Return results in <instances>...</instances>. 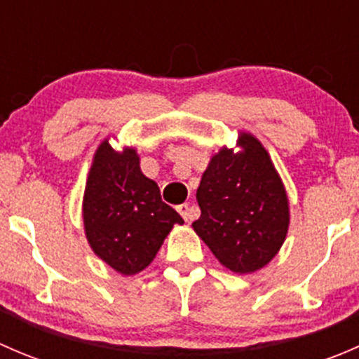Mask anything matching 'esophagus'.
<instances>
[{
  "label": "esophagus",
  "mask_w": 359,
  "mask_h": 359,
  "mask_svg": "<svg viewBox=\"0 0 359 359\" xmlns=\"http://www.w3.org/2000/svg\"><path fill=\"white\" fill-rule=\"evenodd\" d=\"M179 212L186 222H193V220L198 217V208L194 205H191V203H184V205H180Z\"/></svg>",
  "instance_id": "esophagus-1"
}]
</instances>
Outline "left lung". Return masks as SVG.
Instances as JSON below:
<instances>
[{
  "mask_svg": "<svg viewBox=\"0 0 359 359\" xmlns=\"http://www.w3.org/2000/svg\"><path fill=\"white\" fill-rule=\"evenodd\" d=\"M243 153L224 147L201 177L196 200L201 217L193 227L222 266L253 273L283 245L288 200L280 175L262 144L241 133Z\"/></svg>",
  "mask_w": 359,
  "mask_h": 359,
  "instance_id": "1",
  "label": "left lung"
}]
</instances>
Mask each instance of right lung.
Segmentation results:
<instances>
[{"mask_svg": "<svg viewBox=\"0 0 359 359\" xmlns=\"http://www.w3.org/2000/svg\"><path fill=\"white\" fill-rule=\"evenodd\" d=\"M83 220L93 252L126 276L146 269L172 227L184 224L161 201L158 184L140 172L135 149L116 153L107 140L90 168Z\"/></svg>", "mask_w": 359, "mask_h": 359, "instance_id": "add662e5", "label": "right lung"}]
</instances>
